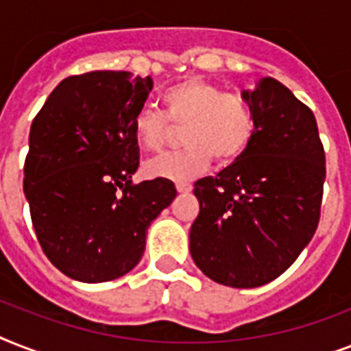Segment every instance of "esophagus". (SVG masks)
Listing matches in <instances>:
<instances>
[{
  "label": "esophagus",
  "instance_id": "1",
  "mask_svg": "<svg viewBox=\"0 0 351 351\" xmlns=\"http://www.w3.org/2000/svg\"><path fill=\"white\" fill-rule=\"evenodd\" d=\"M193 189V186L189 182H176V191L178 193H189Z\"/></svg>",
  "mask_w": 351,
  "mask_h": 351
}]
</instances>
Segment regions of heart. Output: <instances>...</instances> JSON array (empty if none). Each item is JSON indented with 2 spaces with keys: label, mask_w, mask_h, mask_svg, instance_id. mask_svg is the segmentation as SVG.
I'll use <instances>...</instances> for the list:
<instances>
[{
  "label": "heart",
  "mask_w": 351,
  "mask_h": 351,
  "mask_svg": "<svg viewBox=\"0 0 351 351\" xmlns=\"http://www.w3.org/2000/svg\"><path fill=\"white\" fill-rule=\"evenodd\" d=\"M164 112L142 107L132 118V134L140 147L160 151L169 142L173 125L182 129L184 147L149 160L145 171L175 182L197 178L213 158L231 164L240 158L255 134L253 106L239 93H226L220 85L187 78L162 93Z\"/></svg>",
  "instance_id": "obj_1"
}]
</instances>
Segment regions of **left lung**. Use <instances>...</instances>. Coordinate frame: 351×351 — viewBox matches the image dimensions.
Masks as SVG:
<instances>
[{
    "instance_id": "left-lung-1",
    "label": "left lung",
    "mask_w": 351,
    "mask_h": 351,
    "mask_svg": "<svg viewBox=\"0 0 351 351\" xmlns=\"http://www.w3.org/2000/svg\"><path fill=\"white\" fill-rule=\"evenodd\" d=\"M255 134L230 167L195 184L189 250L206 277L256 288L282 275L321 219L326 158L313 112L275 78L244 90Z\"/></svg>"
}]
</instances>
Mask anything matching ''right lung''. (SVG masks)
Returning <instances> with one entry per match:
<instances>
[{"label":"right lung","mask_w":351,"mask_h":351,"mask_svg":"<svg viewBox=\"0 0 351 351\" xmlns=\"http://www.w3.org/2000/svg\"><path fill=\"white\" fill-rule=\"evenodd\" d=\"M153 89L151 76L93 71L52 90L30 125L23 191L47 258L80 282L131 271L145 233L176 197L175 184H132L140 147L132 118Z\"/></svg>","instance_id":"1"}]
</instances>
